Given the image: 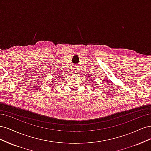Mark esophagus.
<instances>
[{
    "label": "esophagus",
    "instance_id": "34e87169",
    "mask_svg": "<svg viewBox=\"0 0 151 151\" xmlns=\"http://www.w3.org/2000/svg\"><path fill=\"white\" fill-rule=\"evenodd\" d=\"M76 69H77V68H74V70H75V71H76Z\"/></svg>",
    "mask_w": 151,
    "mask_h": 151
}]
</instances>
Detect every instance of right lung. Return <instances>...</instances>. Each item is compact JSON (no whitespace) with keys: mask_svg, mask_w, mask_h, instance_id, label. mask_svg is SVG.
Masks as SVG:
<instances>
[{"mask_svg":"<svg viewBox=\"0 0 151 151\" xmlns=\"http://www.w3.org/2000/svg\"><path fill=\"white\" fill-rule=\"evenodd\" d=\"M56 77V78H57V79H58V77H57V76H56V77ZM56 78H55V79H53V80L52 81V82H53V81H54L53 80H56V79H57Z\"/></svg>","mask_w":151,"mask_h":151,"instance_id":"add662e5","label":"right lung"}]
</instances>
